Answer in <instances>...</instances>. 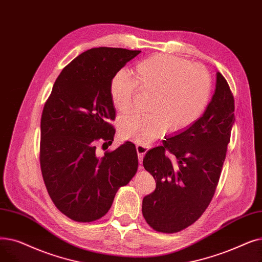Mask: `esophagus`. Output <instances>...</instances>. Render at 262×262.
Segmentation results:
<instances>
[{
    "label": "esophagus",
    "mask_w": 262,
    "mask_h": 262,
    "mask_svg": "<svg viewBox=\"0 0 262 262\" xmlns=\"http://www.w3.org/2000/svg\"><path fill=\"white\" fill-rule=\"evenodd\" d=\"M136 151H138V156H139V162L140 164H142L143 162V158L146 155V152L148 151V146L146 145H142V144H138L136 145Z\"/></svg>",
    "instance_id": "obj_1"
}]
</instances>
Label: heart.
I'll use <instances>...</instances> for the list:
<instances>
[{
	"mask_svg": "<svg viewBox=\"0 0 262 262\" xmlns=\"http://www.w3.org/2000/svg\"><path fill=\"white\" fill-rule=\"evenodd\" d=\"M212 87V78L205 66L163 53L136 65L135 79L128 71L119 70L110 83L111 100L117 111L127 113L134 107L139 89L152 93L149 113L119 119L120 136L148 143L166 130L176 133L188 129L204 114Z\"/></svg>",
	"mask_w": 262,
	"mask_h": 262,
	"instance_id": "b5f03b06",
	"label": "heart"
}]
</instances>
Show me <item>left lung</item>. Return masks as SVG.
<instances>
[{
    "mask_svg": "<svg viewBox=\"0 0 262 262\" xmlns=\"http://www.w3.org/2000/svg\"><path fill=\"white\" fill-rule=\"evenodd\" d=\"M234 99L216 72L215 92L204 115L190 128L149 150L143 165L157 185L142 212L156 231L178 232L195 223L215 193L234 122ZM176 159L172 164L170 157Z\"/></svg>",
    "mask_w": 262,
    "mask_h": 262,
    "instance_id": "1",
    "label": "left lung"
}]
</instances>
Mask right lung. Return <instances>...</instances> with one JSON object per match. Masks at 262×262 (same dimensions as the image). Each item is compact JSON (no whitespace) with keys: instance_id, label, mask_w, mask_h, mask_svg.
Here are the masks:
<instances>
[{"instance_id":"1","label":"right lung","mask_w":262,"mask_h":262,"mask_svg":"<svg viewBox=\"0 0 262 262\" xmlns=\"http://www.w3.org/2000/svg\"><path fill=\"white\" fill-rule=\"evenodd\" d=\"M140 53L107 47L87 50L61 70L45 103L39 152L42 178L55 207L76 222L90 223L105 215L119 188L138 171L132 143L102 156L96 144L101 141L105 150L114 141L111 121L116 112L110 83Z\"/></svg>"}]
</instances>
